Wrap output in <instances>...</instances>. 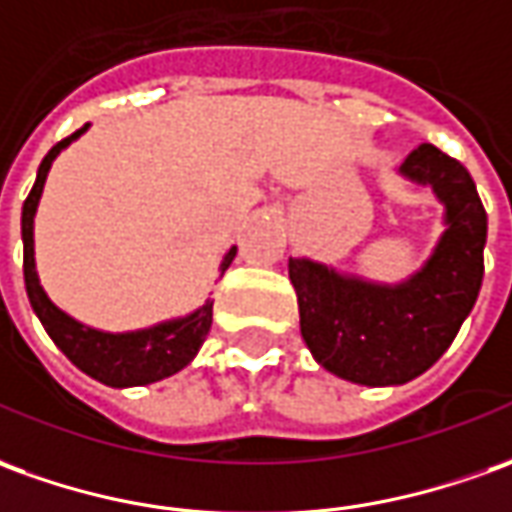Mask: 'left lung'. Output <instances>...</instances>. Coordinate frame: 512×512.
Here are the masks:
<instances>
[{
    "label": "left lung",
    "mask_w": 512,
    "mask_h": 512,
    "mask_svg": "<svg viewBox=\"0 0 512 512\" xmlns=\"http://www.w3.org/2000/svg\"><path fill=\"white\" fill-rule=\"evenodd\" d=\"M398 175L443 206V234L418 270L387 284L309 256L287 264L306 348L329 373L365 387L407 384L432 368L471 315L485 273L488 214L468 169L421 144Z\"/></svg>",
    "instance_id": "1"
}]
</instances>
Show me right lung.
Segmentation results:
<instances>
[{
	"mask_svg": "<svg viewBox=\"0 0 512 512\" xmlns=\"http://www.w3.org/2000/svg\"><path fill=\"white\" fill-rule=\"evenodd\" d=\"M88 128L91 125H83L77 133L58 142L44 155V161L38 167V175H35L33 192L24 200V209H21L24 287H27V298H30L35 317L41 320V326L47 329L52 343L61 348L74 368L83 370L86 376L108 384V387L125 390V387H142V384L161 382V379H167L172 373L186 368L197 357L200 345H203L206 334H209L214 301L206 298L195 312L181 317H169V320L144 326V329L105 331L80 323L77 317L63 312L61 306L49 298L47 290L41 287L38 270H35V211H38V203H41V195H44V183H47L52 161L69 144L77 142ZM234 256L236 248H231L222 256L220 278L231 267Z\"/></svg>",
	"mask_w": 512,
	"mask_h": 512,
	"instance_id": "right-lung-1",
	"label": "right lung"
}]
</instances>
